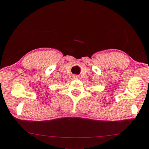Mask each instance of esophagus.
I'll return each mask as SVG.
<instances>
[{"label": "esophagus", "mask_w": 149, "mask_h": 149, "mask_svg": "<svg viewBox=\"0 0 149 149\" xmlns=\"http://www.w3.org/2000/svg\"><path fill=\"white\" fill-rule=\"evenodd\" d=\"M77 77H78V76L77 75H74V76H73V78H74V79H77Z\"/></svg>", "instance_id": "1"}]
</instances>
